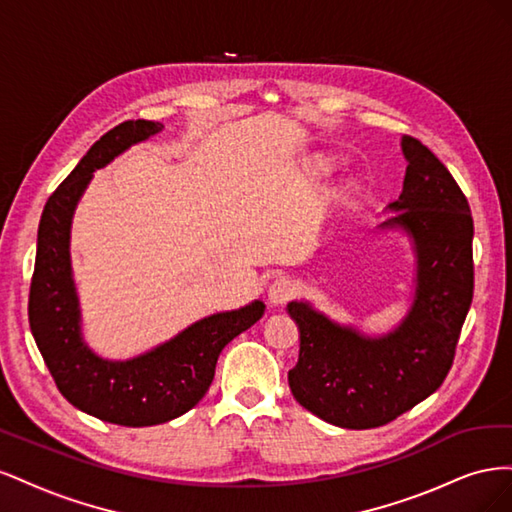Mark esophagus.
<instances>
[{"label":"esophagus","instance_id":"obj_1","mask_svg":"<svg viewBox=\"0 0 512 512\" xmlns=\"http://www.w3.org/2000/svg\"><path fill=\"white\" fill-rule=\"evenodd\" d=\"M294 290H297V288H294V284L288 280V277H277V280H273V282L269 284V288H267L269 303H271L273 307L288 303V301L292 299Z\"/></svg>","mask_w":512,"mask_h":512}]
</instances>
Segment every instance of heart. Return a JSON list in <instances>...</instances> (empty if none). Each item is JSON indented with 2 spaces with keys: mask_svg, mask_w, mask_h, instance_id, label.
Returning <instances> with one entry per match:
<instances>
[{
  "mask_svg": "<svg viewBox=\"0 0 512 512\" xmlns=\"http://www.w3.org/2000/svg\"><path fill=\"white\" fill-rule=\"evenodd\" d=\"M309 170H312L316 177H324L331 170V164L327 160H314L312 164H309ZM335 198L337 200H350L352 198V188H350V185H342V188H337Z\"/></svg>",
  "mask_w": 512,
  "mask_h": 512,
  "instance_id": "heart-1",
  "label": "heart"
}]
</instances>
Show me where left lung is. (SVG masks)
Here are the masks:
<instances>
[{
    "label": "left lung",
    "mask_w": 512,
    "mask_h": 512,
    "mask_svg": "<svg viewBox=\"0 0 512 512\" xmlns=\"http://www.w3.org/2000/svg\"><path fill=\"white\" fill-rule=\"evenodd\" d=\"M404 188L378 230L410 241L414 277L408 312L386 333L339 322L307 299L286 305L299 327V361L288 371L294 399L344 429L391 423L440 389L474 292V222L446 166L401 136Z\"/></svg>",
    "instance_id": "obj_1"
}]
</instances>
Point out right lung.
Instances as JSON below:
<instances>
[{"label": "right lung", "mask_w": 512, "mask_h": 512, "mask_svg": "<svg viewBox=\"0 0 512 512\" xmlns=\"http://www.w3.org/2000/svg\"><path fill=\"white\" fill-rule=\"evenodd\" d=\"M162 130L160 121H123L85 153L46 200L29 290V327L61 395L81 412L123 427L162 425L192 410L209 391L224 346L265 314V303L254 299L200 318L130 359H106L87 344L70 256L74 211L96 170Z\"/></svg>", "instance_id": "right-lung-1"}]
</instances>
